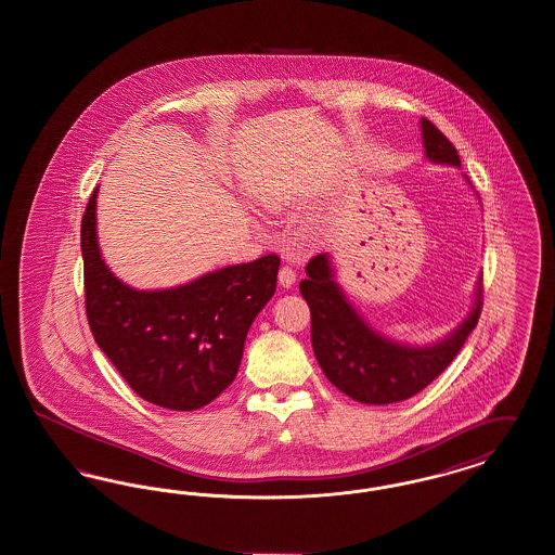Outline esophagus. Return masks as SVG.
Listing matches in <instances>:
<instances>
[{
    "label": "esophagus",
    "instance_id": "esophagus-1",
    "mask_svg": "<svg viewBox=\"0 0 555 555\" xmlns=\"http://www.w3.org/2000/svg\"><path fill=\"white\" fill-rule=\"evenodd\" d=\"M279 283H281L283 287H291V285L295 283V270H293L291 266H281V270H279Z\"/></svg>",
    "mask_w": 555,
    "mask_h": 555
}]
</instances>
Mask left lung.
Masks as SVG:
<instances>
[{
	"label": "left lung",
	"mask_w": 555,
	"mask_h": 555,
	"mask_svg": "<svg viewBox=\"0 0 555 555\" xmlns=\"http://www.w3.org/2000/svg\"><path fill=\"white\" fill-rule=\"evenodd\" d=\"M421 127L428 159L462 164L453 143L430 120L423 118ZM306 274L299 291L310 306L318 364L339 391L362 403L385 405L423 391L460 353L482 310V283H478L475 310L448 339L430 347H405L380 337L356 314L335 283L326 254L314 256Z\"/></svg>",
	"instance_id": "left-lung-1"
}]
</instances>
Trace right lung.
<instances>
[{"label": "right lung", "instance_id": "1", "mask_svg": "<svg viewBox=\"0 0 555 555\" xmlns=\"http://www.w3.org/2000/svg\"><path fill=\"white\" fill-rule=\"evenodd\" d=\"M91 193L80 220L85 312L95 344L132 391L159 408L191 412L237 376L247 331L276 291L270 254L166 291H137L104 264Z\"/></svg>", "mask_w": 555, "mask_h": 555}]
</instances>
